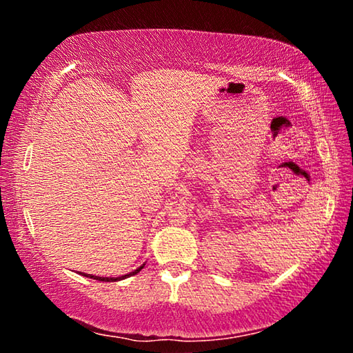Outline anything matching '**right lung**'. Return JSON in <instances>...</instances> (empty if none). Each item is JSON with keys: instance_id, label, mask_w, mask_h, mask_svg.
Instances as JSON below:
<instances>
[{"instance_id": "obj_1", "label": "right lung", "mask_w": 353, "mask_h": 353, "mask_svg": "<svg viewBox=\"0 0 353 353\" xmlns=\"http://www.w3.org/2000/svg\"><path fill=\"white\" fill-rule=\"evenodd\" d=\"M143 266H145V265H143ZM143 266H140L139 270H135V271H132L130 274H126V276H121V277H98V276H90V274H83V276L90 277V279H93V280H99V282H118V280H123V279H126V277L135 276L137 272H140V271L143 270Z\"/></svg>"}]
</instances>
